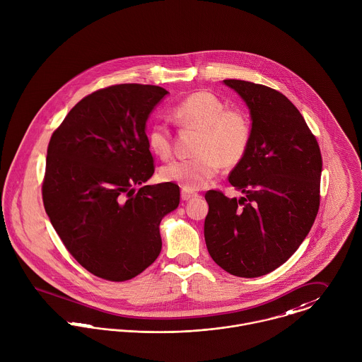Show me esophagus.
<instances>
[{"mask_svg":"<svg viewBox=\"0 0 362 362\" xmlns=\"http://www.w3.org/2000/svg\"><path fill=\"white\" fill-rule=\"evenodd\" d=\"M180 196H182V200L189 201L192 200V199H194V197H197L199 194H197V193H194V192H190V190L183 189V190H182V193H180Z\"/></svg>","mask_w":362,"mask_h":362,"instance_id":"esophagus-1","label":"esophagus"}]
</instances>
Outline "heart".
<instances>
[{
    "label": "heart",
    "mask_w": 362,
    "mask_h": 362,
    "mask_svg": "<svg viewBox=\"0 0 362 362\" xmlns=\"http://www.w3.org/2000/svg\"><path fill=\"white\" fill-rule=\"evenodd\" d=\"M172 118L182 129L199 132L194 146L197 157L192 160L169 162L161 169L165 182L176 183L186 190L205 187L219 172L238 166L245 157L252 126L248 115L235 108L211 91H194L172 108ZM148 150L168 160L172 156L173 143L169 127L157 122L146 134Z\"/></svg>",
    "instance_id": "heart-1"
}]
</instances>
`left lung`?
Wrapping results in <instances>:
<instances>
[{
    "instance_id": "obj_1",
    "label": "left lung",
    "mask_w": 362,
    "mask_h": 362,
    "mask_svg": "<svg viewBox=\"0 0 362 362\" xmlns=\"http://www.w3.org/2000/svg\"><path fill=\"white\" fill-rule=\"evenodd\" d=\"M251 111L252 137L229 175L241 199L208 190L204 238L226 272L257 278L275 271L300 247L320 209L322 156L294 104L275 88L226 79Z\"/></svg>"
}]
</instances>
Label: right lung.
Returning <instances> with one entry per match:
<instances>
[{
  "mask_svg": "<svg viewBox=\"0 0 362 362\" xmlns=\"http://www.w3.org/2000/svg\"><path fill=\"white\" fill-rule=\"evenodd\" d=\"M168 94L151 84L100 88L54 130L41 194L69 254L94 276L133 279L161 252L160 222L180 200L177 185L143 186L154 170L146 122Z\"/></svg>",
  "mask_w": 362,
  "mask_h": 362,
  "instance_id": "1",
  "label": "right lung"
}]
</instances>
